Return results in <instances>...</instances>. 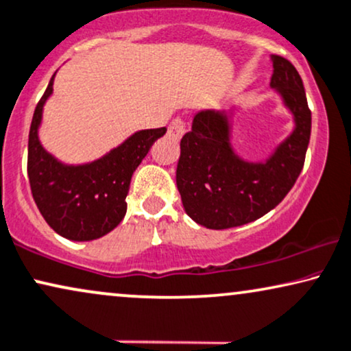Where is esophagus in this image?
Segmentation results:
<instances>
[{
  "instance_id": "obj_1",
  "label": "esophagus",
  "mask_w": 351,
  "mask_h": 351,
  "mask_svg": "<svg viewBox=\"0 0 351 351\" xmlns=\"http://www.w3.org/2000/svg\"><path fill=\"white\" fill-rule=\"evenodd\" d=\"M184 132H186V123L181 118L173 119L170 126H168V136H170L171 139H176V141L181 139Z\"/></svg>"
}]
</instances>
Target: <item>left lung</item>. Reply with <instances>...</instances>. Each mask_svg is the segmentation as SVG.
<instances>
[{
    "mask_svg": "<svg viewBox=\"0 0 351 351\" xmlns=\"http://www.w3.org/2000/svg\"><path fill=\"white\" fill-rule=\"evenodd\" d=\"M270 87L293 114V131L263 162L239 157L232 145V121L225 110H201L181 139L176 186L191 219L210 230L250 223L272 210L293 188L304 165L311 136V112L303 81L285 58L270 56Z\"/></svg>",
    "mask_w": 351,
    "mask_h": 351,
    "instance_id": "left-lung-1",
    "label": "left lung"
}]
</instances>
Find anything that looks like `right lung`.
I'll list each match as a JSON object with an SVG mask.
<instances>
[{"mask_svg": "<svg viewBox=\"0 0 351 351\" xmlns=\"http://www.w3.org/2000/svg\"><path fill=\"white\" fill-rule=\"evenodd\" d=\"M53 74L34 112L29 132L27 173L40 214L58 234L71 241L105 237L126 214L132 173L167 128L136 131L94 162L71 165L58 160L40 143L43 106L53 94Z\"/></svg>", "mask_w": 351, "mask_h": 351, "instance_id": "add662e5", "label": "right lung"}]
</instances>
